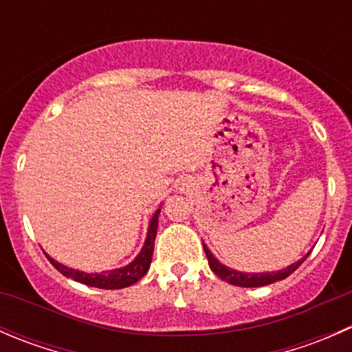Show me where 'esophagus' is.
<instances>
[{"instance_id":"esophagus-1","label":"esophagus","mask_w":352,"mask_h":352,"mask_svg":"<svg viewBox=\"0 0 352 352\" xmlns=\"http://www.w3.org/2000/svg\"><path fill=\"white\" fill-rule=\"evenodd\" d=\"M184 186H186V187H189V184H184Z\"/></svg>"}]
</instances>
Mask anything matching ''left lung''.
I'll list each match as a JSON object with an SVG mask.
<instances>
[{
	"instance_id": "1",
	"label": "left lung",
	"mask_w": 352,
	"mask_h": 352,
	"mask_svg": "<svg viewBox=\"0 0 352 352\" xmlns=\"http://www.w3.org/2000/svg\"><path fill=\"white\" fill-rule=\"evenodd\" d=\"M202 247H204L206 257H208L211 271L214 272L218 278H221L223 281L230 283V285H233V286H242V287H261V286L272 285V283H276V281H283V279H286L287 276L293 274V272L296 271L301 264H303L305 258L310 255V252H308V254L305 255V257H301L300 261L293 262L291 265H287V267H285V269H279V271L242 272V271H236V269H232V267H228V265L221 264V262H219L218 258L212 255V252L209 250L204 243H202Z\"/></svg>"
}]
</instances>
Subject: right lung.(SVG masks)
Returning a JSON list of instances; mask_svg holds the SVG:
<instances>
[{"instance_id":"obj_1","label":"right lung","mask_w":352,"mask_h":352,"mask_svg":"<svg viewBox=\"0 0 352 352\" xmlns=\"http://www.w3.org/2000/svg\"><path fill=\"white\" fill-rule=\"evenodd\" d=\"M162 209H156L153 218H151L150 226H148L146 240H144L143 248H141L140 254L136 255L134 261H131L129 264L124 265V267L112 269V271H102V272H83L78 271V269H71L67 265L61 264V262L54 261L51 255L45 254V257L49 258L52 265L61 272L66 278L74 279L78 283H83V285L91 286V287H100V289H122V287L133 286L134 283L140 281L141 278H144V274L148 272L151 264V257H153V248H155V239H156V230H158V214Z\"/></svg>"}]
</instances>
